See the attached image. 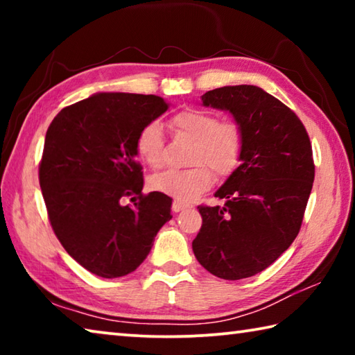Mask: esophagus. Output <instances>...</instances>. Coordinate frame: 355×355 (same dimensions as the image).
Segmentation results:
<instances>
[{"label": "esophagus", "instance_id": "esophagus-1", "mask_svg": "<svg viewBox=\"0 0 355 355\" xmlns=\"http://www.w3.org/2000/svg\"><path fill=\"white\" fill-rule=\"evenodd\" d=\"M184 208H188V205H186V203H183V202H180V200H175V202L172 203V211H173V213L183 211Z\"/></svg>", "mask_w": 355, "mask_h": 355}]
</instances>
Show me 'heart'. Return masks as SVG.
Segmentation results:
<instances>
[{"instance_id": "b5f03b06", "label": "heart", "mask_w": 355, "mask_h": 355, "mask_svg": "<svg viewBox=\"0 0 355 355\" xmlns=\"http://www.w3.org/2000/svg\"><path fill=\"white\" fill-rule=\"evenodd\" d=\"M169 127L178 137L188 139L192 148L184 171H164L150 177V188L178 200H191L213 183V172L225 177L235 169L243 152L241 128L233 122H220L213 112L184 110L169 120ZM136 152L152 169L164 166V137L158 122L144 127L136 137Z\"/></svg>"}]
</instances>
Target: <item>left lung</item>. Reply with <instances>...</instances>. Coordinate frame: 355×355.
<instances>
[{
	"label": "left lung",
	"mask_w": 355,
	"mask_h": 355,
	"mask_svg": "<svg viewBox=\"0 0 355 355\" xmlns=\"http://www.w3.org/2000/svg\"><path fill=\"white\" fill-rule=\"evenodd\" d=\"M202 105L232 114L243 152L214 194L224 207H199L203 222L192 250L216 277H252L297 236L315 180L311 144L296 114L261 87L214 89L202 95Z\"/></svg>",
	"instance_id": "left-lung-1"
}]
</instances>
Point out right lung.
Segmentation results:
<instances>
[{"mask_svg": "<svg viewBox=\"0 0 355 355\" xmlns=\"http://www.w3.org/2000/svg\"><path fill=\"white\" fill-rule=\"evenodd\" d=\"M167 110L158 95L100 92L48 127L39 169L48 218L67 254L98 277L133 272L172 219L171 197L142 194L136 161L139 131Z\"/></svg>", "mask_w": 355, "mask_h": 355, "instance_id": "right-lung-1", "label": "right lung"}]
</instances>
